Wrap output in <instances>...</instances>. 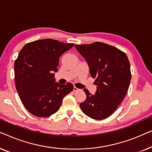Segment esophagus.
Segmentation results:
<instances>
[{"mask_svg": "<svg viewBox=\"0 0 152 152\" xmlns=\"http://www.w3.org/2000/svg\"><path fill=\"white\" fill-rule=\"evenodd\" d=\"M79 90H80V89H79L78 88H77L76 86H74V87H73V91H75H75H79Z\"/></svg>", "mask_w": 152, "mask_h": 152, "instance_id": "esophagus-1", "label": "esophagus"}]
</instances>
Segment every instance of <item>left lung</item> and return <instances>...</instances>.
Here are the masks:
<instances>
[{
  "label": "left lung",
  "instance_id": "1",
  "mask_svg": "<svg viewBox=\"0 0 152 152\" xmlns=\"http://www.w3.org/2000/svg\"><path fill=\"white\" fill-rule=\"evenodd\" d=\"M75 47L86 59L97 85L95 95L84 89L86 98L80 103L81 109L93 119H105L117 109L129 86L132 73L127 56L117 48L102 42Z\"/></svg>",
  "mask_w": 152,
  "mask_h": 152
}]
</instances>
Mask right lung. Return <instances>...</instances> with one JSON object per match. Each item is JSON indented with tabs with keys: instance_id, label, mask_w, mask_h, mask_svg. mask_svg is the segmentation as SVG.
<instances>
[{
	"instance_id": "add662e5",
	"label": "right lung",
	"mask_w": 152,
	"mask_h": 152,
	"mask_svg": "<svg viewBox=\"0 0 152 152\" xmlns=\"http://www.w3.org/2000/svg\"><path fill=\"white\" fill-rule=\"evenodd\" d=\"M74 43L52 39L27 43L14 62L16 88L23 104L31 114L48 117L59 109L64 97L73 90L68 82H55L59 59Z\"/></svg>"
}]
</instances>
